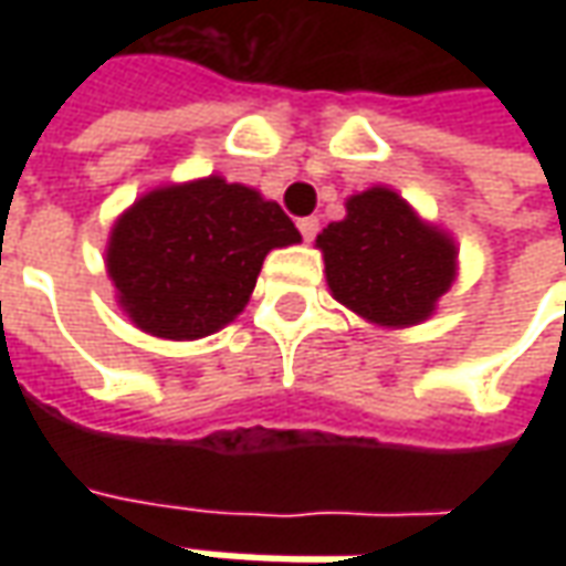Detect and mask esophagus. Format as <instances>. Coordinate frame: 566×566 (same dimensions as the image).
<instances>
[{
  "label": "esophagus",
  "instance_id": "esophagus-1",
  "mask_svg": "<svg viewBox=\"0 0 566 566\" xmlns=\"http://www.w3.org/2000/svg\"><path fill=\"white\" fill-rule=\"evenodd\" d=\"M296 227H300V233H303V239H306V242H312V239L318 235L321 221H318V218H315V214H312V218H300V221H296Z\"/></svg>",
  "mask_w": 566,
  "mask_h": 566
}]
</instances>
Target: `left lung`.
<instances>
[{
  "label": "left lung",
  "mask_w": 566,
  "mask_h": 566,
  "mask_svg": "<svg viewBox=\"0 0 566 566\" xmlns=\"http://www.w3.org/2000/svg\"><path fill=\"white\" fill-rule=\"evenodd\" d=\"M345 209V221L318 235L333 296L385 327L424 321L454 279L449 235L418 221L388 187L357 193Z\"/></svg>",
  "instance_id": "8db88e82"
}]
</instances>
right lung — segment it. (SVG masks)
Returning <instances> with one entry per match:
<instances>
[{
  "label": "right lung",
  "mask_w": 566,
  "mask_h": 566,
  "mask_svg": "<svg viewBox=\"0 0 566 566\" xmlns=\"http://www.w3.org/2000/svg\"><path fill=\"white\" fill-rule=\"evenodd\" d=\"M294 242L279 202L211 175L142 197L112 230L108 275L136 327L199 339L245 308L272 248Z\"/></svg>",
  "instance_id": "right-lung-1"
}]
</instances>
